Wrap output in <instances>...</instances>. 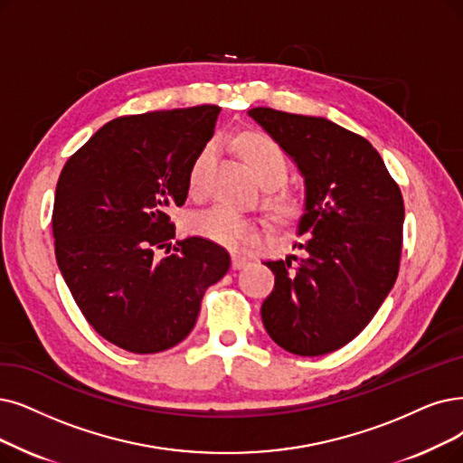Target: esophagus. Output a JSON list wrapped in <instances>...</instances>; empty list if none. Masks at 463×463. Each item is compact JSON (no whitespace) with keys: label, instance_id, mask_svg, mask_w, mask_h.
<instances>
[{"label":"esophagus","instance_id":"34e87169","mask_svg":"<svg viewBox=\"0 0 463 463\" xmlns=\"http://www.w3.org/2000/svg\"><path fill=\"white\" fill-rule=\"evenodd\" d=\"M249 264V258L241 256V254H232V268L233 269H241Z\"/></svg>","mask_w":463,"mask_h":463}]
</instances>
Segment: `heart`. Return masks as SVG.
I'll return each instance as SVG.
<instances>
[{"mask_svg": "<svg viewBox=\"0 0 463 463\" xmlns=\"http://www.w3.org/2000/svg\"><path fill=\"white\" fill-rule=\"evenodd\" d=\"M237 152L241 154L249 169L256 176V180L266 188L277 186L287 176V157L281 150V146L269 137L262 133H245L235 140ZM213 156V146H207L195 161L192 163L190 169V188L195 190L201 184L203 171H205L207 163ZM273 207L279 213H290L296 207V195L292 192L281 190L273 195ZM188 230L190 233L197 237H205L209 241L226 245V247H237L254 235L252 222L230 207L216 205L213 209L195 213L188 218Z\"/></svg>", "mask_w": 463, "mask_h": 463, "instance_id": "heart-1", "label": "heart"}]
</instances>
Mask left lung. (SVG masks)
<instances>
[{
    "instance_id": "1",
    "label": "left lung",
    "mask_w": 463,
    "mask_h": 463,
    "mask_svg": "<svg viewBox=\"0 0 463 463\" xmlns=\"http://www.w3.org/2000/svg\"><path fill=\"white\" fill-rule=\"evenodd\" d=\"M249 116L304 176L296 235L302 258L264 262L275 287L262 304L271 340L317 357L354 340L395 285L404 205L366 138L325 118L252 108Z\"/></svg>"
}]
</instances>
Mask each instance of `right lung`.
Segmentation results:
<instances>
[{
	"label": "right lung",
	"mask_w": 463,
	"mask_h": 463,
	"mask_svg": "<svg viewBox=\"0 0 463 463\" xmlns=\"http://www.w3.org/2000/svg\"><path fill=\"white\" fill-rule=\"evenodd\" d=\"M218 106L125 116L100 127L61 173L52 209L57 264L89 325L131 354H159L195 326L205 290L230 269L226 249L178 241L190 169L214 135Z\"/></svg>",
	"instance_id": "obj_1"
}]
</instances>
